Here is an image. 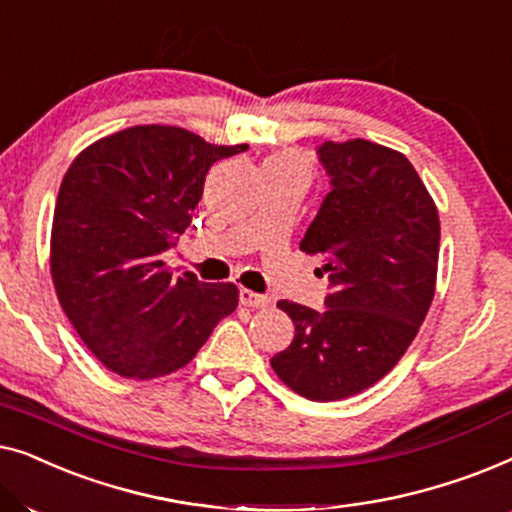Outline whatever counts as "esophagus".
Listing matches in <instances>:
<instances>
[{"instance_id": "1", "label": "esophagus", "mask_w": 512, "mask_h": 512, "mask_svg": "<svg viewBox=\"0 0 512 512\" xmlns=\"http://www.w3.org/2000/svg\"><path fill=\"white\" fill-rule=\"evenodd\" d=\"M240 303L247 307H268V296H261V293H254L249 289H240Z\"/></svg>"}]
</instances>
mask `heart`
<instances>
[{"label":"heart","instance_id":"obj_1","mask_svg":"<svg viewBox=\"0 0 512 512\" xmlns=\"http://www.w3.org/2000/svg\"><path fill=\"white\" fill-rule=\"evenodd\" d=\"M263 167H284V170H291L293 174H298L305 184L310 181V174H312L310 163H307L300 153H293V151H286V153H279V156L268 158Z\"/></svg>","mask_w":512,"mask_h":512}]
</instances>
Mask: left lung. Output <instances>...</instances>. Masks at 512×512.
Here are the masks:
<instances>
[{"mask_svg":"<svg viewBox=\"0 0 512 512\" xmlns=\"http://www.w3.org/2000/svg\"><path fill=\"white\" fill-rule=\"evenodd\" d=\"M331 177L300 249L321 256L326 310L279 300L296 335L270 359L310 401H340L382 380L415 340L436 293L440 221L410 160L368 139L317 149Z\"/></svg>","mask_w":512,"mask_h":512,"instance_id":"8db88e82","label":"left lung"}]
</instances>
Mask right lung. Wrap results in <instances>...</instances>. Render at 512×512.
I'll return each mask as SVG.
<instances>
[{"mask_svg":"<svg viewBox=\"0 0 512 512\" xmlns=\"http://www.w3.org/2000/svg\"><path fill=\"white\" fill-rule=\"evenodd\" d=\"M242 151L174 125H135L69 165L51 230L55 293L83 345L121 377L184 368L237 307L235 284L174 277L163 251L191 226L209 167Z\"/></svg>","mask_w":512,"mask_h":512,"instance_id":"right-lung-1","label":"right lung"}]
</instances>
